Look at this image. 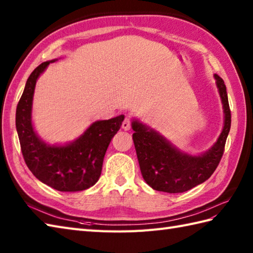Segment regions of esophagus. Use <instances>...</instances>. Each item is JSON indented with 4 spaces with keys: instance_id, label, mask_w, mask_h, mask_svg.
<instances>
[{
    "instance_id": "esophagus-1",
    "label": "esophagus",
    "mask_w": 253,
    "mask_h": 253,
    "mask_svg": "<svg viewBox=\"0 0 253 253\" xmlns=\"http://www.w3.org/2000/svg\"><path fill=\"white\" fill-rule=\"evenodd\" d=\"M122 127H123L124 130H129V129H130L131 125H130L129 118H125V120H124V122H123V124H122Z\"/></svg>"
}]
</instances>
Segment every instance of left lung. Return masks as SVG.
<instances>
[{
  "label": "left lung",
  "mask_w": 253,
  "mask_h": 253,
  "mask_svg": "<svg viewBox=\"0 0 253 253\" xmlns=\"http://www.w3.org/2000/svg\"><path fill=\"white\" fill-rule=\"evenodd\" d=\"M217 92L223 105L222 131L211 148L199 154L181 151L161 132L132 118L131 128L139 166L144 181L154 190L179 193L191 189L209 179L216 169L224 152L230 129V111L226 85L214 75Z\"/></svg>",
  "instance_id": "8db88e82"
}]
</instances>
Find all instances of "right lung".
Segmentation results:
<instances>
[{
    "label": "right lung",
    "mask_w": 253,
    "mask_h": 253,
    "mask_svg": "<svg viewBox=\"0 0 253 253\" xmlns=\"http://www.w3.org/2000/svg\"><path fill=\"white\" fill-rule=\"evenodd\" d=\"M56 61L42 63L27 79L16 109V129L25 162L38 179L58 191H83L99 180L107 147L125 115L93 122L82 135L66 143L42 140L32 123L35 88L38 78Z\"/></svg>",
    "instance_id": "right-lung-1"
}]
</instances>
